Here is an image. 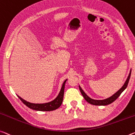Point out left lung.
<instances>
[{
	"instance_id": "1",
	"label": "left lung",
	"mask_w": 135,
	"mask_h": 135,
	"mask_svg": "<svg viewBox=\"0 0 135 135\" xmlns=\"http://www.w3.org/2000/svg\"><path fill=\"white\" fill-rule=\"evenodd\" d=\"M131 71H132V70H130L129 75V76H128L127 80H126V82L124 83V84L123 86H122L121 88L120 89H119V90L116 93H115L112 96H111V97H110L109 98H106V99L102 100H97L92 99V98H91L90 97H89L86 94L84 93V91L82 90V89L81 88L80 86H79V89H80V91L81 92V94H82L83 97H84L85 100H86V102H88L89 103H90L91 104H93V105H96V106L108 105V104H109L110 103H112V102H114L115 100H116L118 98V97L119 96L121 95V94L123 93V92L125 90V89L126 88H127L128 83H129V82L130 75H131Z\"/></svg>"
}]
</instances>
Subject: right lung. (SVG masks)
I'll use <instances>...</instances> for the list:
<instances>
[{
  "mask_svg": "<svg viewBox=\"0 0 135 135\" xmlns=\"http://www.w3.org/2000/svg\"><path fill=\"white\" fill-rule=\"evenodd\" d=\"M67 79L64 81L62 86L61 88V91H60L59 94L57 95V97L53 100V101L46 103H42V104H35V103H32L28 102L26 100H23L22 98L19 97L18 95V98L21 100V101L24 103L26 106H27L28 108L32 109L35 110H40V111H51L54 110L58 108H59L60 106L61 105L63 101V97H64V88H65V84L66 81Z\"/></svg>",
  "mask_w": 135,
  "mask_h": 135,
  "instance_id": "obj_1",
  "label": "right lung"
}]
</instances>
